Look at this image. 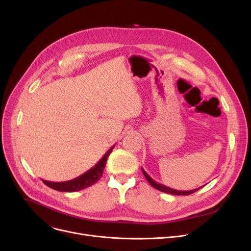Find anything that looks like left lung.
<instances>
[{
    "label": "left lung",
    "instance_id": "obj_1",
    "mask_svg": "<svg viewBox=\"0 0 251 251\" xmlns=\"http://www.w3.org/2000/svg\"><path fill=\"white\" fill-rule=\"evenodd\" d=\"M141 170H142L143 175L146 176V178L148 179V181L150 182L151 185L153 188H155V189H157V190H160V191H162V192H166V193H170V194H174V195H189V194H191V193H193V192H195V191H197V190H200V189L202 187V186H201V187H200V188L188 190V191H181V190L172 189V188H170V187H167L166 185H163V184H161V183H159V182H155V181L146 172V171L143 170V168H141Z\"/></svg>",
    "mask_w": 251,
    "mask_h": 251
}]
</instances>
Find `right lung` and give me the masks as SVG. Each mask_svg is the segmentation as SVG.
<instances>
[{"label": "right lung", "instance_id": "1", "mask_svg": "<svg viewBox=\"0 0 251 251\" xmlns=\"http://www.w3.org/2000/svg\"><path fill=\"white\" fill-rule=\"evenodd\" d=\"M114 147L115 146H113L107 152L103 154V156L97 163L96 166H94L91 169L86 171L85 173L78 176L75 179L65 181V182H50L47 180H43V182L47 186L62 192H75V191L82 190L84 188L94 185L95 183H97L101 178L103 169L105 167V164H107L108 157L112 152Z\"/></svg>", "mask_w": 251, "mask_h": 251}]
</instances>
